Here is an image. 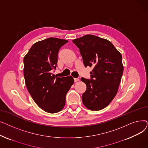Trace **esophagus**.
<instances>
[{"instance_id": "obj_1", "label": "esophagus", "mask_w": 148, "mask_h": 148, "mask_svg": "<svg viewBox=\"0 0 148 148\" xmlns=\"http://www.w3.org/2000/svg\"><path fill=\"white\" fill-rule=\"evenodd\" d=\"M78 81H79V79H78V78H74V82H78Z\"/></svg>"}]
</instances>
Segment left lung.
Listing matches in <instances>:
<instances>
[{
	"label": "left lung",
	"instance_id": "1",
	"mask_svg": "<svg viewBox=\"0 0 148 148\" xmlns=\"http://www.w3.org/2000/svg\"><path fill=\"white\" fill-rule=\"evenodd\" d=\"M73 42L80 50L84 66L94 68L92 79H81L86 85L83 103L90 110H102L118 92L123 71L121 53L110 41L95 35H84Z\"/></svg>",
	"mask_w": 148,
	"mask_h": 148
}]
</instances>
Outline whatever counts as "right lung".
<instances>
[{
	"instance_id": "right-lung-1",
	"label": "right lung",
	"mask_w": 148,
	"mask_h": 148,
	"mask_svg": "<svg viewBox=\"0 0 148 148\" xmlns=\"http://www.w3.org/2000/svg\"><path fill=\"white\" fill-rule=\"evenodd\" d=\"M68 42L52 37L36 42L23 59L29 94L39 107L49 113L63 109L66 95L74 82L71 75L58 77L52 73L57 66L59 50Z\"/></svg>"
}]
</instances>
